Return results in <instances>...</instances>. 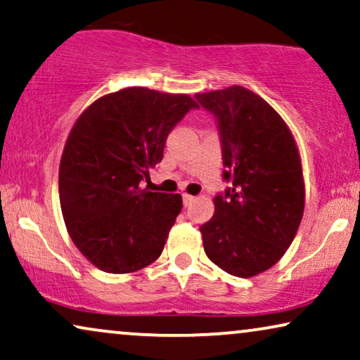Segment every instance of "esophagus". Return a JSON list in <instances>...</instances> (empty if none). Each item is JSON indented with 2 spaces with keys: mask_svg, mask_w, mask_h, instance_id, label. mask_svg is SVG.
Masks as SVG:
<instances>
[{
  "mask_svg": "<svg viewBox=\"0 0 360 360\" xmlns=\"http://www.w3.org/2000/svg\"><path fill=\"white\" fill-rule=\"evenodd\" d=\"M183 199H184V205H189V204L193 202V200H194V195H191V194H183Z\"/></svg>",
  "mask_w": 360,
  "mask_h": 360,
  "instance_id": "obj_1",
  "label": "esophagus"
}]
</instances>
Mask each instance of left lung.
<instances>
[{
  "label": "left lung",
  "instance_id": "left-lung-1",
  "mask_svg": "<svg viewBox=\"0 0 360 360\" xmlns=\"http://www.w3.org/2000/svg\"><path fill=\"white\" fill-rule=\"evenodd\" d=\"M217 118L224 179L200 225L205 255L233 276L252 278L285 255L304 210V177L288 124L260 95L240 85L195 94Z\"/></svg>",
  "mask_w": 360,
  "mask_h": 360
}]
</instances>
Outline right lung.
Listing matches in <instances>:
<instances>
[{"mask_svg": "<svg viewBox=\"0 0 360 360\" xmlns=\"http://www.w3.org/2000/svg\"><path fill=\"white\" fill-rule=\"evenodd\" d=\"M191 108L198 103L186 94L128 87L75 120L59 166L62 217L75 247L102 271L131 273L161 255L183 198L151 193L141 181Z\"/></svg>", "mask_w": 360, "mask_h": 360, "instance_id": "obj_1", "label": "right lung"}]
</instances>
